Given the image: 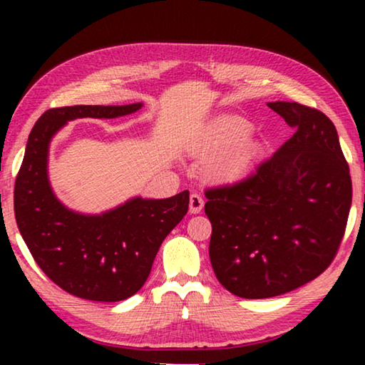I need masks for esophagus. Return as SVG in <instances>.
I'll list each match as a JSON object with an SVG mask.
<instances>
[{
    "mask_svg": "<svg viewBox=\"0 0 365 365\" xmlns=\"http://www.w3.org/2000/svg\"><path fill=\"white\" fill-rule=\"evenodd\" d=\"M202 206H205V200L200 195L193 193L190 196V212L191 214H200L202 211Z\"/></svg>",
    "mask_w": 365,
    "mask_h": 365,
    "instance_id": "obj_1",
    "label": "esophagus"
}]
</instances>
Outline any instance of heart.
I'll use <instances>...</instances> for the list:
<instances>
[{
    "label": "heart",
    "mask_w": 365,
    "mask_h": 365,
    "mask_svg": "<svg viewBox=\"0 0 365 365\" xmlns=\"http://www.w3.org/2000/svg\"><path fill=\"white\" fill-rule=\"evenodd\" d=\"M251 123L242 117H220L206 128L191 148L196 156L212 159L211 174L220 180L243 175L257 156V145L250 138Z\"/></svg>",
    "instance_id": "heart-1"
}]
</instances>
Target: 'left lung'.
Returning a JSON list of instances; mask_svg holds the SVG:
<instances>
[{"instance_id": "8db88e82", "label": "left lung", "mask_w": 365, "mask_h": 365, "mask_svg": "<svg viewBox=\"0 0 365 365\" xmlns=\"http://www.w3.org/2000/svg\"><path fill=\"white\" fill-rule=\"evenodd\" d=\"M293 137L243 180L207 188L209 257L222 287L262 299L306 285L335 259L353 200L333 122L319 109L275 101Z\"/></svg>"}]
</instances>
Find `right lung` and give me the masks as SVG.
Masks as SVG:
<instances>
[{"label": "right lung", "mask_w": 365, "mask_h": 365, "mask_svg": "<svg viewBox=\"0 0 365 365\" xmlns=\"http://www.w3.org/2000/svg\"><path fill=\"white\" fill-rule=\"evenodd\" d=\"M127 106H66L43 113L29 135L14 185V214L24 242L49 280L82 299L115 302L145 285L164 238L188 211L190 193L165 200L133 197L101 215L61 205L48 182V146L66 122L82 117L114 119Z\"/></svg>", "instance_id": "add662e5"}]
</instances>
